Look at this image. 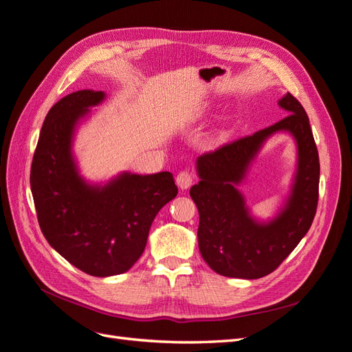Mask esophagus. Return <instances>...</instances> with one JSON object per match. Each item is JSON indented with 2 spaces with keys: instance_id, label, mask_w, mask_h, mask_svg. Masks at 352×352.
Returning a JSON list of instances; mask_svg holds the SVG:
<instances>
[{
  "instance_id": "obj_1",
  "label": "esophagus",
  "mask_w": 352,
  "mask_h": 352,
  "mask_svg": "<svg viewBox=\"0 0 352 352\" xmlns=\"http://www.w3.org/2000/svg\"><path fill=\"white\" fill-rule=\"evenodd\" d=\"M194 180H195V175L192 172H189V170H182V172L176 176V184L180 189H188L194 184Z\"/></svg>"
}]
</instances>
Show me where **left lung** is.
<instances>
[{
  "instance_id": "8db88e82",
  "label": "left lung",
  "mask_w": 352,
  "mask_h": 352,
  "mask_svg": "<svg viewBox=\"0 0 352 352\" xmlns=\"http://www.w3.org/2000/svg\"><path fill=\"white\" fill-rule=\"evenodd\" d=\"M279 105L286 117L265 129L239 138L197 160L201 180L189 194L199 212L198 245L202 258L228 278L260 279L274 272L310 229L318 202L320 163L310 120L292 94ZM285 130L298 146L293 194L281 214L267 226L255 222L234 188L267 138Z\"/></svg>"
}]
</instances>
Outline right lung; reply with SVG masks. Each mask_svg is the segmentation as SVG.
I'll list each match as a JSON object with an SVG mask.
<instances>
[{
	"instance_id": "1",
	"label": "right lung",
	"mask_w": 352,
	"mask_h": 352,
	"mask_svg": "<svg viewBox=\"0 0 352 352\" xmlns=\"http://www.w3.org/2000/svg\"><path fill=\"white\" fill-rule=\"evenodd\" d=\"M102 91L73 92L48 111L30 167L39 228L48 243L91 276L120 274L141 257L157 212L177 195L173 175L123 173L105 186L78 175L72 136Z\"/></svg>"
}]
</instances>
